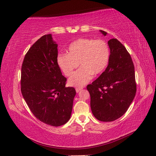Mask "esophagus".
I'll return each instance as SVG.
<instances>
[{
	"instance_id": "obj_1",
	"label": "esophagus",
	"mask_w": 156,
	"mask_h": 156,
	"mask_svg": "<svg viewBox=\"0 0 156 156\" xmlns=\"http://www.w3.org/2000/svg\"><path fill=\"white\" fill-rule=\"evenodd\" d=\"M83 88L84 87H78V88H76V92H77V93H78V92H80V90H82V89H83Z\"/></svg>"
}]
</instances>
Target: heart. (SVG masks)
Masks as SVG:
<instances>
[{"label": "heart", "mask_w": 156, "mask_h": 156, "mask_svg": "<svg viewBox=\"0 0 156 156\" xmlns=\"http://www.w3.org/2000/svg\"><path fill=\"white\" fill-rule=\"evenodd\" d=\"M110 49L107 43L102 39L81 38L72 42L68 48V54H59L58 62L63 72L70 76L68 80L70 86L80 87L87 84L93 77L103 72L108 64Z\"/></svg>", "instance_id": "b5f03b06"}]
</instances>
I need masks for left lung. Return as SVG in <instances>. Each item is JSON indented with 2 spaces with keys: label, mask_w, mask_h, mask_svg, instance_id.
Instances as JSON below:
<instances>
[{
  "label": "left lung",
  "mask_w": 156,
  "mask_h": 156,
  "mask_svg": "<svg viewBox=\"0 0 156 156\" xmlns=\"http://www.w3.org/2000/svg\"><path fill=\"white\" fill-rule=\"evenodd\" d=\"M100 32L105 36L107 34ZM108 45L110 57L107 68L87 86L92 114L104 122L113 121L123 115L136 93L135 68L130 54L117 39H110Z\"/></svg>",
  "instance_id": "8db88e82"
}]
</instances>
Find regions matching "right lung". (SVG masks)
Instances as JSON below:
<instances>
[{"label": "right lung", "instance_id": "add662e5", "mask_svg": "<svg viewBox=\"0 0 156 156\" xmlns=\"http://www.w3.org/2000/svg\"><path fill=\"white\" fill-rule=\"evenodd\" d=\"M58 44L51 34L42 36L26 54L21 68V92L32 113L58 127L71 117L76 90L66 87L58 64Z\"/></svg>", "mask_w": 156, "mask_h": 156}]
</instances>
